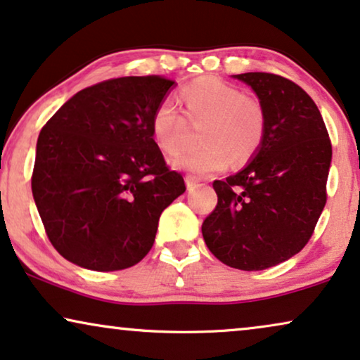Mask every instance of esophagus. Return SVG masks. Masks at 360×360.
I'll use <instances>...</instances> for the list:
<instances>
[{
    "mask_svg": "<svg viewBox=\"0 0 360 360\" xmlns=\"http://www.w3.org/2000/svg\"><path fill=\"white\" fill-rule=\"evenodd\" d=\"M186 186H188L189 191L194 189V188H198V186H199V179H198V177H195V176L188 174V176H186Z\"/></svg>",
    "mask_w": 360,
    "mask_h": 360,
    "instance_id": "obj_1",
    "label": "esophagus"
}]
</instances>
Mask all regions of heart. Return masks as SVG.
<instances>
[{
  "label": "heart",
  "instance_id": "b5f03b06",
  "mask_svg": "<svg viewBox=\"0 0 360 360\" xmlns=\"http://www.w3.org/2000/svg\"><path fill=\"white\" fill-rule=\"evenodd\" d=\"M186 115L193 124H202L199 141L204 144L194 151L172 159L177 169L198 176L226 169L234 162H248L261 148L266 136V109L257 98L243 94L233 84L214 76H204L181 89ZM186 121L169 101L154 109L151 131L162 151L176 153L183 144Z\"/></svg>",
  "mask_w": 360,
  "mask_h": 360
}]
</instances>
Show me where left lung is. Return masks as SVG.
Masks as SVG:
<instances>
[{
    "instance_id": "1",
    "label": "left lung",
    "mask_w": 360,
    "mask_h": 360,
    "mask_svg": "<svg viewBox=\"0 0 360 360\" xmlns=\"http://www.w3.org/2000/svg\"><path fill=\"white\" fill-rule=\"evenodd\" d=\"M234 78L251 86L266 109V136L243 171L212 183L217 206L202 222V238L226 266L262 271L311 239L327 201L332 146L301 86L271 72Z\"/></svg>"
}]
</instances>
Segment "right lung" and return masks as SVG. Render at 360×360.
<instances>
[{
	"label": "right lung",
	"mask_w": 360,
	"mask_h": 360,
	"mask_svg": "<svg viewBox=\"0 0 360 360\" xmlns=\"http://www.w3.org/2000/svg\"><path fill=\"white\" fill-rule=\"evenodd\" d=\"M174 81L126 76L81 89L41 129L31 189L54 249L84 269L134 266L186 191L153 138Z\"/></svg>",
	"instance_id": "obj_1"
}]
</instances>
